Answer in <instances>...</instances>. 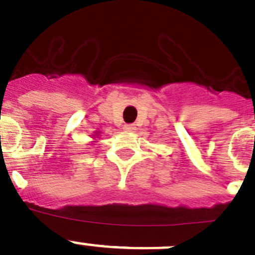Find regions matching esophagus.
Here are the masks:
<instances>
[{
  "label": "esophagus",
  "instance_id": "esophagus-1",
  "mask_svg": "<svg viewBox=\"0 0 255 255\" xmlns=\"http://www.w3.org/2000/svg\"><path fill=\"white\" fill-rule=\"evenodd\" d=\"M123 129L127 130V132H132V130L135 129V126L134 125H125L123 126Z\"/></svg>",
  "mask_w": 255,
  "mask_h": 255
}]
</instances>
